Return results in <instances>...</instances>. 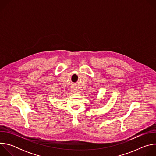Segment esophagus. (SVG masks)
<instances>
[{
    "label": "esophagus",
    "instance_id": "esophagus-1",
    "mask_svg": "<svg viewBox=\"0 0 156 156\" xmlns=\"http://www.w3.org/2000/svg\"><path fill=\"white\" fill-rule=\"evenodd\" d=\"M72 91H73V93H77L78 91V90H77L76 88H73V90H72Z\"/></svg>",
    "mask_w": 156,
    "mask_h": 156
}]
</instances>
